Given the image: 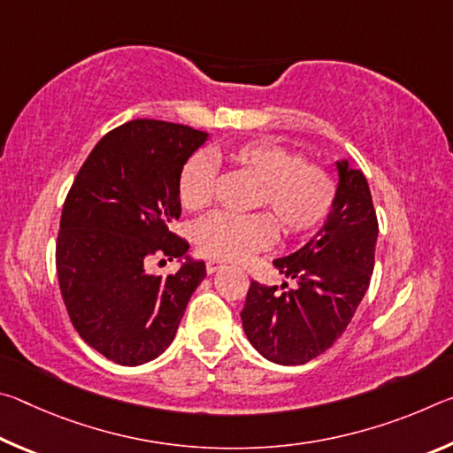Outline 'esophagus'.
<instances>
[{
	"mask_svg": "<svg viewBox=\"0 0 453 453\" xmlns=\"http://www.w3.org/2000/svg\"><path fill=\"white\" fill-rule=\"evenodd\" d=\"M219 267H224V262H219V259H208V264H205V272L213 273V272H218Z\"/></svg>",
	"mask_w": 453,
	"mask_h": 453,
	"instance_id": "esophagus-1",
	"label": "esophagus"
}]
</instances>
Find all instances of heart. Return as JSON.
Instances as JSON below:
<instances>
[{
	"mask_svg": "<svg viewBox=\"0 0 453 453\" xmlns=\"http://www.w3.org/2000/svg\"><path fill=\"white\" fill-rule=\"evenodd\" d=\"M257 181L251 208L267 210L235 216L216 211L196 226V245L210 257L242 262L273 243L278 227L283 235L308 234L334 208L337 186L327 167L305 162L300 153L272 140H250L213 151ZM205 153H194L178 175V197L188 211L213 202L218 170Z\"/></svg>",
	"mask_w": 453,
	"mask_h": 453,
	"instance_id": "heart-1",
	"label": "heart"
}]
</instances>
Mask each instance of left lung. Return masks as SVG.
Segmentation results:
<instances>
[{
    "instance_id": "1",
    "label": "left lung",
    "mask_w": 453,
    "mask_h": 453,
    "mask_svg": "<svg viewBox=\"0 0 453 453\" xmlns=\"http://www.w3.org/2000/svg\"><path fill=\"white\" fill-rule=\"evenodd\" d=\"M337 196L326 224L296 254L273 259L289 288L251 281L242 310L251 346L273 364L300 365L346 332L370 288L378 218L365 175L337 162Z\"/></svg>"
}]
</instances>
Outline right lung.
<instances>
[{"label":"right lung","instance_id":"1","mask_svg":"<svg viewBox=\"0 0 453 453\" xmlns=\"http://www.w3.org/2000/svg\"><path fill=\"white\" fill-rule=\"evenodd\" d=\"M208 134L157 119L111 129L83 162L61 211L56 267L83 342L119 365L151 362L173 342L205 264L187 256L162 279L151 257L188 254L172 232L181 216L178 175Z\"/></svg>","mask_w":453,"mask_h":453}]
</instances>
